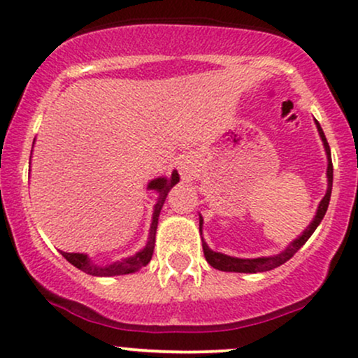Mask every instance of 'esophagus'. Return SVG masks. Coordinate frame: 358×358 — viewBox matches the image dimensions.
Wrapping results in <instances>:
<instances>
[{
    "label": "esophagus",
    "mask_w": 358,
    "mask_h": 358,
    "mask_svg": "<svg viewBox=\"0 0 358 358\" xmlns=\"http://www.w3.org/2000/svg\"><path fill=\"white\" fill-rule=\"evenodd\" d=\"M180 170H182L183 173H188V165H187V163H180Z\"/></svg>",
    "instance_id": "obj_1"
}]
</instances>
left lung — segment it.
<instances>
[{"label":"left lung","mask_w":358,"mask_h":358,"mask_svg":"<svg viewBox=\"0 0 358 358\" xmlns=\"http://www.w3.org/2000/svg\"><path fill=\"white\" fill-rule=\"evenodd\" d=\"M316 127H318L320 138H322L324 151H327V158H328V170H327L328 188H327V193H324L323 200L318 205V210H316V215H315V219L311 220V224L308 225V227L305 229V232H303L298 239H294L293 242H291V244L287 245V248L282 250L281 254H278V256H273V257H257V259L231 257V256H225V254H220V252H213V250L208 249V245L203 242L202 245H203L205 259H207V262L212 266V268H215L219 271H227V273H264V271H271V269L278 268V266L285 264L286 261H289V259L293 257L294 254H296L298 250L303 248V245H305V242L310 239L311 234L315 232V229L318 227L320 222L323 220L324 213H327L328 203H330V196H331V185H334V165H331L330 146H328V141H327V138H324V133H323L322 126H320L318 121H316ZM202 224H203V220H202V217H200V231H202Z\"/></svg>","instance_id":"8db88e82"}]
</instances>
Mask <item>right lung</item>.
Masks as SVG:
<instances>
[{"mask_svg": "<svg viewBox=\"0 0 358 358\" xmlns=\"http://www.w3.org/2000/svg\"><path fill=\"white\" fill-rule=\"evenodd\" d=\"M180 176L176 171L171 173V178H156L153 182H150L148 188L150 190H156L159 193L158 203L155 205V212H153V222H151V229H150V241L145 245V249L139 250L138 254L134 256L122 259V261L113 262V264L108 266H97L94 264L92 261L87 257V254H77V252H62V256L67 259L72 266H76L77 269L84 271V273L90 274V276H119V274H131L136 273L138 269L145 268L148 262L151 261V256H153L155 250V236H156V227H158V217L159 212H162L163 203H165V199L170 192V188L173 185L178 183Z\"/></svg>", "mask_w": 358, "mask_h": 358, "instance_id": "right-lung-1", "label": "right lung"}]
</instances>
